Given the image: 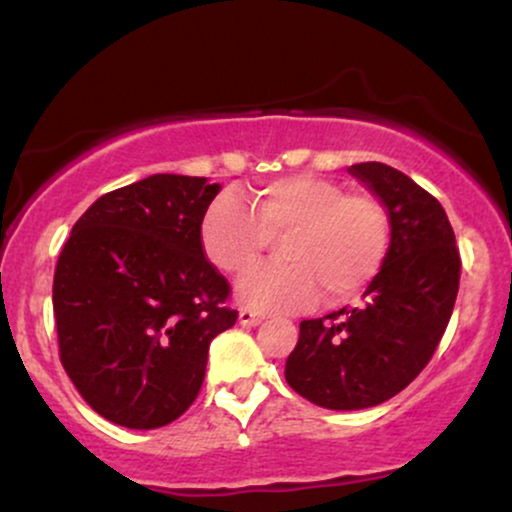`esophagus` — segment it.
I'll use <instances>...</instances> for the list:
<instances>
[{
  "label": "esophagus",
  "mask_w": 512,
  "mask_h": 512,
  "mask_svg": "<svg viewBox=\"0 0 512 512\" xmlns=\"http://www.w3.org/2000/svg\"><path fill=\"white\" fill-rule=\"evenodd\" d=\"M262 320H264V313H260V310L240 308V313H238V322H240V325L255 327V325H260Z\"/></svg>",
  "instance_id": "esophagus-1"
}]
</instances>
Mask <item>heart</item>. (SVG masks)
<instances>
[{
  "mask_svg": "<svg viewBox=\"0 0 512 512\" xmlns=\"http://www.w3.org/2000/svg\"><path fill=\"white\" fill-rule=\"evenodd\" d=\"M392 223L370 192H346L320 175H286L252 190L250 207L219 195L199 226L207 257L240 276L281 241V264L240 281V301L264 310H296L320 293L325 305L349 301L383 269Z\"/></svg>",
  "mask_w": 512,
  "mask_h": 512,
  "instance_id": "1",
  "label": "heart"
}]
</instances>
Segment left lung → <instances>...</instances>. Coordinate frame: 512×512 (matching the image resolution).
Instances as JSON below:
<instances>
[{
	"mask_svg": "<svg viewBox=\"0 0 512 512\" xmlns=\"http://www.w3.org/2000/svg\"><path fill=\"white\" fill-rule=\"evenodd\" d=\"M385 204L390 250L363 305L301 322L286 383L325 409H368L402 392L436 354L460 289V250L433 195L385 163L349 168Z\"/></svg>",
	"mask_w": 512,
	"mask_h": 512,
	"instance_id": "obj_1",
	"label": "left lung"
}]
</instances>
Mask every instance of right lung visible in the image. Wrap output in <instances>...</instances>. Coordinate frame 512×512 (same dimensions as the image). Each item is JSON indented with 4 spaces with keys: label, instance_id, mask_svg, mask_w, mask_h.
I'll return each mask as SVG.
<instances>
[{
    "label": "right lung",
    "instance_id": "1",
    "mask_svg": "<svg viewBox=\"0 0 512 512\" xmlns=\"http://www.w3.org/2000/svg\"><path fill=\"white\" fill-rule=\"evenodd\" d=\"M221 187L158 173L98 197L55 267L60 361L103 419L158 428L190 409L209 344L236 325L199 226Z\"/></svg>",
    "mask_w": 512,
    "mask_h": 512
}]
</instances>
